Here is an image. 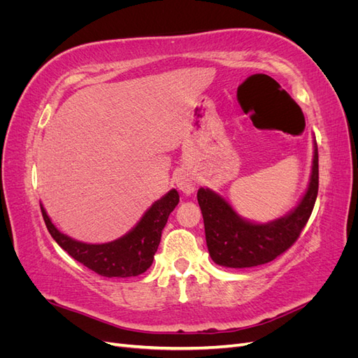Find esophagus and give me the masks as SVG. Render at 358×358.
I'll return each instance as SVG.
<instances>
[{"label":"esophagus","instance_id":"1","mask_svg":"<svg viewBox=\"0 0 358 358\" xmlns=\"http://www.w3.org/2000/svg\"><path fill=\"white\" fill-rule=\"evenodd\" d=\"M175 182H176V187L179 188V191H182L185 196H189V194L196 191L197 180H196V178H194L192 173L187 169H180L176 173Z\"/></svg>","mask_w":358,"mask_h":358}]
</instances>
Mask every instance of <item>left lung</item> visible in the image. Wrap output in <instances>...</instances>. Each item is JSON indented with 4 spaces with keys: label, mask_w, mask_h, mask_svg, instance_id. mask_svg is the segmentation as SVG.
<instances>
[{
    "label": "left lung",
    "mask_w": 358,
    "mask_h": 358,
    "mask_svg": "<svg viewBox=\"0 0 358 358\" xmlns=\"http://www.w3.org/2000/svg\"><path fill=\"white\" fill-rule=\"evenodd\" d=\"M305 196L282 218L267 224L249 222L234 212L230 203L212 189L200 188L197 200L203 213L206 243L216 264L233 268L254 267L272 262L292 246L309 220L318 196V148Z\"/></svg>",
    "instance_id": "obj_1"
}]
</instances>
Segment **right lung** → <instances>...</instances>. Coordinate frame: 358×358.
<instances>
[{
	"label": "right lung",
	"mask_w": 358,
	"mask_h": 358,
	"mask_svg": "<svg viewBox=\"0 0 358 358\" xmlns=\"http://www.w3.org/2000/svg\"><path fill=\"white\" fill-rule=\"evenodd\" d=\"M178 203V191H169L164 197L150 206L131 231L113 242L101 245L78 242L62 234L52 224L41 204L40 208L50 236L74 259L106 278H129L145 273L152 264L162 229Z\"/></svg>",
	"instance_id": "add662e5"
}]
</instances>
